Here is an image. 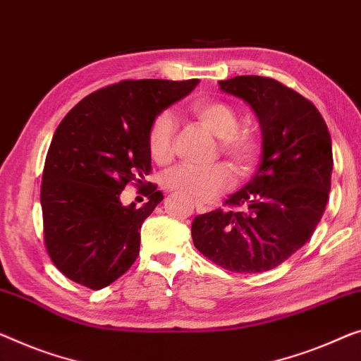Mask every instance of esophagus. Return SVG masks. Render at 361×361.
<instances>
[{
	"mask_svg": "<svg viewBox=\"0 0 361 361\" xmlns=\"http://www.w3.org/2000/svg\"><path fill=\"white\" fill-rule=\"evenodd\" d=\"M209 211V207L204 206V204H196V212L197 214H206Z\"/></svg>",
	"mask_w": 361,
	"mask_h": 361,
	"instance_id": "esophagus-1",
	"label": "esophagus"
}]
</instances>
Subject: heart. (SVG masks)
<instances>
[{
	"instance_id": "1",
	"label": "heart",
	"mask_w": 361,
	"mask_h": 361,
	"mask_svg": "<svg viewBox=\"0 0 361 361\" xmlns=\"http://www.w3.org/2000/svg\"><path fill=\"white\" fill-rule=\"evenodd\" d=\"M199 121L219 139V150L227 157L238 176L255 171L261 157V141L250 128L238 126V113L232 105L217 99H201L191 105ZM176 121L169 110L159 111L147 128L146 144L149 155L157 164H166L173 155ZM235 183L233 171L225 164L206 169L178 165L162 176V186L196 201H209L230 190Z\"/></svg>"
}]
</instances>
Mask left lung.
<instances>
[{
  "mask_svg": "<svg viewBox=\"0 0 361 361\" xmlns=\"http://www.w3.org/2000/svg\"><path fill=\"white\" fill-rule=\"evenodd\" d=\"M220 89L255 110L262 133L259 170L243 190L192 220L196 248L230 272H264L311 238L331 191L332 142L318 109L279 80L236 76Z\"/></svg>",
  "mask_w": 361,
  "mask_h": 361,
  "instance_id": "obj_1",
  "label": "left lung"
}]
</instances>
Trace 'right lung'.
I'll list each match as a JSON object with an SVG mask.
<instances>
[{"mask_svg":"<svg viewBox=\"0 0 361 361\" xmlns=\"http://www.w3.org/2000/svg\"><path fill=\"white\" fill-rule=\"evenodd\" d=\"M197 79H125L84 97L53 134L42 175L43 241L53 264L73 282L100 290L139 256L141 227L164 195L146 181L152 118L196 87ZM133 182L149 202L126 208Z\"/></svg>","mask_w":361,"mask_h":361,"instance_id":"obj_1","label":"right lung"}]
</instances>
